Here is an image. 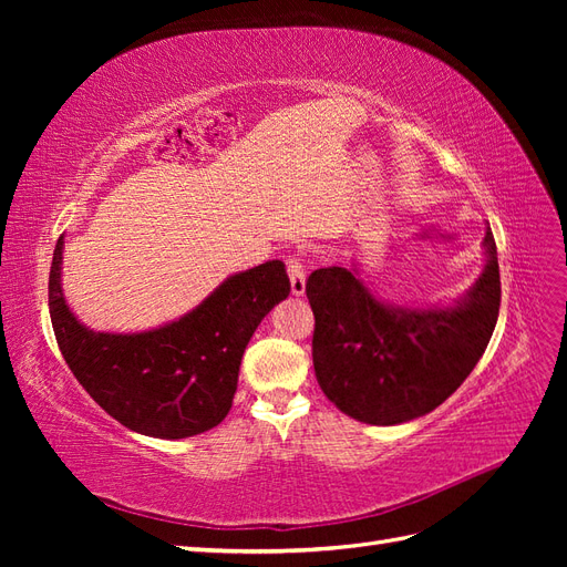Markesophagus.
<instances>
[{"instance_id":"obj_1","label":"esophagus","mask_w":567,"mask_h":567,"mask_svg":"<svg viewBox=\"0 0 567 567\" xmlns=\"http://www.w3.org/2000/svg\"><path fill=\"white\" fill-rule=\"evenodd\" d=\"M286 269H288L290 290H293V296H305L307 274H305V267H302V262H300V257H288V260H286Z\"/></svg>"}]
</instances>
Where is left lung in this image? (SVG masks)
<instances>
[{"label":"left lung","mask_w":567,"mask_h":567,"mask_svg":"<svg viewBox=\"0 0 567 567\" xmlns=\"http://www.w3.org/2000/svg\"><path fill=\"white\" fill-rule=\"evenodd\" d=\"M485 267L452 302L394 305L379 298L359 265L323 267L307 279L315 312L317 381L342 414L398 425L431 414L468 379L499 317L502 281L492 229Z\"/></svg>","instance_id":"left-lung-1"}]
</instances>
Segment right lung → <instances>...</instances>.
<instances>
[{
    "label": "right lung",
    "mask_w": 567,
    "mask_h": 567,
    "mask_svg": "<svg viewBox=\"0 0 567 567\" xmlns=\"http://www.w3.org/2000/svg\"><path fill=\"white\" fill-rule=\"evenodd\" d=\"M63 236L49 271V315L65 364L90 398L134 433L182 440L229 414L246 346L288 298L286 265L271 260L221 281L192 312L136 333L94 331L65 302Z\"/></svg>",
    "instance_id": "1"
}]
</instances>
